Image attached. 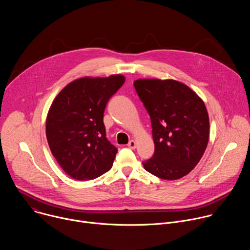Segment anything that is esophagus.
Returning a JSON list of instances; mask_svg holds the SVG:
<instances>
[{
	"instance_id": "34e87169",
	"label": "esophagus",
	"mask_w": 250,
	"mask_h": 250,
	"mask_svg": "<svg viewBox=\"0 0 250 250\" xmlns=\"http://www.w3.org/2000/svg\"><path fill=\"white\" fill-rule=\"evenodd\" d=\"M127 146H128L129 148H131V149H134V148L136 147V141H135V140H130V141L128 142Z\"/></svg>"
}]
</instances>
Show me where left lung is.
Here are the masks:
<instances>
[{
    "label": "left lung",
    "instance_id": "left-lung-1",
    "mask_svg": "<svg viewBox=\"0 0 250 250\" xmlns=\"http://www.w3.org/2000/svg\"><path fill=\"white\" fill-rule=\"evenodd\" d=\"M133 85L150 116L155 146L153 156L142 164L161 179H180L195 168L207 148L206 105L191 88L176 80L138 79Z\"/></svg>",
    "mask_w": 250,
    "mask_h": 250
}]
</instances>
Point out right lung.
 I'll return each instance as SVG.
<instances>
[{
    "label": "right lung",
    "mask_w": 250,
    "mask_h": 250,
    "mask_svg": "<svg viewBox=\"0 0 250 250\" xmlns=\"http://www.w3.org/2000/svg\"><path fill=\"white\" fill-rule=\"evenodd\" d=\"M125 81L121 74L79 78L52 102L45 125L48 146L73 179L93 180L112 168L118 149L105 137L104 112Z\"/></svg>",
    "instance_id": "1"
}]
</instances>
